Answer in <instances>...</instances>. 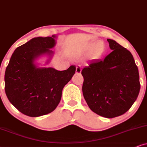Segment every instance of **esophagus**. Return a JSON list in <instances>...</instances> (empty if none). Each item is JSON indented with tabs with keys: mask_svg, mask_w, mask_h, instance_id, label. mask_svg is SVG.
<instances>
[{
	"mask_svg": "<svg viewBox=\"0 0 147 147\" xmlns=\"http://www.w3.org/2000/svg\"><path fill=\"white\" fill-rule=\"evenodd\" d=\"M81 72V68L80 66H77V68H76V73L77 74H80Z\"/></svg>",
	"mask_w": 147,
	"mask_h": 147,
	"instance_id": "obj_1",
	"label": "esophagus"
}]
</instances>
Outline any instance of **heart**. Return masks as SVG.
Here are the masks:
<instances>
[{
    "label": "heart",
    "instance_id": "obj_1",
    "mask_svg": "<svg viewBox=\"0 0 147 147\" xmlns=\"http://www.w3.org/2000/svg\"><path fill=\"white\" fill-rule=\"evenodd\" d=\"M84 53L90 51V55L92 59H99L104 55L106 51V45L105 42L102 40L97 42L90 41L85 44L82 48Z\"/></svg>",
    "mask_w": 147,
    "mask_h": 147
}]
</instances>
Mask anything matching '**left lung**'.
<instances>
[{
	"label": "left lung",
	"instance_id": "obj_1",
	"mask_svg": "<svg viewBox=\"0 0 147 147\" xmlns=\"http://www.w3.org/2000/svg\"><path fill=\"white\" fill-rule=\"evenodd\" d=\"M113 50L104 60H93L81 71L83 94L93 112L106 118L124 114L138 98L139 73L130 51L107 39Z\"/></svg>",
	"mask_w": 147,
	"mask_h": 147
}]
</instances>
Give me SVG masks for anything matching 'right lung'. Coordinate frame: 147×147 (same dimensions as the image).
<instances>
[{"instance_id":"add662e5","label":"right lung","mask_w":147,"mask_h":147,"mask_svg":"<svg viewBox=\"0 0 147 147\" xmlns=\"http://www.w3.org/2000/svg\"><path fill=\"white\" fill-rule=\"evenodd\" d=\"M55 35L35 37L15 50L5 70V90L11 103L23 114L36 117L51 113L62 98L64 87L75 75L76 66L67 70L38 67L36 60L53 55Z\"/></svg>"}]
</instances>
